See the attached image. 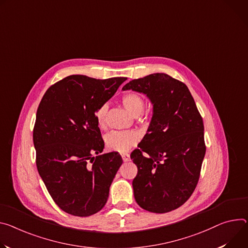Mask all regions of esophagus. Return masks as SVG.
Wrapping results in <instances>:
<instances>
[{"label":"esophagus","instance_id":"obj_1","mask_svg":"<svg viewBox=\"0 0 248 248\" xmlns=\"http://www.w3.org/2000/svg\"><path fill=\"white\" fill-rule=\"evenodd\" d=\"M122 158H123V160H124V162H127V161H129V154H127V153H123L122 154Z\"/></svg>","mask_w":248,"mask_h":248}]
</instances>
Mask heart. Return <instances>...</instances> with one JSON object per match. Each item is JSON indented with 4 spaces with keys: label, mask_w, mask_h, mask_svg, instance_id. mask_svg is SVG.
Returning a JSON list of instances; mask_svg holds the SVG:
<instances>
[{
    "label": "heart",
    "mask_w": 248,
    "mask_h": 248,
    "mask_svg": "<svg viewBox=\"0 0 248 248\" xmlns=\"http://www.w3.org/2000/svg\"><path fill=\"white\" fill-rule=\"evenodd\" d=\"M122 104L133 116L141 114L145 102L141 95L129 92L122 97ZM108 105L107 103L102 104L95 111V118L100 127H104L106 124V117ZM139 141V136L133 130H115L108 133L105 138V143L108 150L116 152H126L132 148Z\"/></svg>",
    "instance_id": "heart-1"
}]
</instances>
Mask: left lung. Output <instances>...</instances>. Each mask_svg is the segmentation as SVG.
<instances>
[{
    "mask_svg": "<svg viewBox=\"0 0 248 248\" xmlns=\"http://www.w3.org/2000/svg\"><path fill=\"white\" fill-rule=\"evenodd\" d=\"M123 90L145 94L153 104L147 132L130 158L138 166L134 199L144 210L164 214L193 194L206 153L204 123L188 87L164 73L129 81Z\"/></svg>",
    "mask_w": 248,
    "mask_h": 248,
    "instance_id": "1",
    "label": "left lung"
}]
</instances>
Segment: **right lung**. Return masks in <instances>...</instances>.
<instances>
[{"label":"right lung","instance_id":"right-lung-1","mask_svg":"<svg viewBox=\"0 0 248 248\" xmlns=\"http://www.w3.org/2000/svg\"><path fill=\"white\" fill-rule=\"evenodd\" d=\"M125 80L71 75L50 86L40 101L33 127L36 167L55 204L67 214L92 216L108 201L123 159L119 152L99 155L105 143L95 111Z\"/></svg>","mask_w":248,"mask_h":248}]
</instances>
